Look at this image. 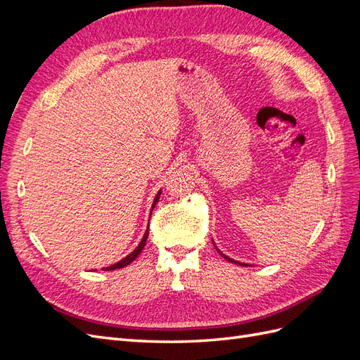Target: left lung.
Returning <instances> with one entry per match:
<instances>
[{"mask_svg":"<svg viewBox=\"0 0 360 360\" xmlns=\"http://www.w3.org/2000/svg\"><path fill=\"white\" fill-rule=\"evenodd\" d=\"M213 245H214V243H213ZM214 248H216V245H214ZM216 250H217V252H219V255H222V257H224V258H225L226 261H230V263H234V264H238V266H249V264L240 263V261H236V259H233V258H230V257H226V255H225V254H222V252H221V250H219V249H217V248H216Z\"/></svg>","mask_w":360,"mask_h":360,"instance_id":"left-lung-1","label":"left lung"}]
</instances>
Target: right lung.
I'll return each mask as SVG.
<instances>
[{
	"label": "right lung",
	"mask_w": 360,
	"mask_h": 360,
	"mask_svg": "<svg viewBox=\"0 0 360 360\" xmlns=\"http://www.w3.org/2000/svg\"><path fill=\"white\" fill-rule=\"evenodd\" d=\"M160 193H162V191H159L158 192V195L155 197V201H153V204H151V210H150V213L153 212V209H155V205L158 204V201H159V198H160ZM147 237H148V226H147V230H146V233H144V236H143V238H141V242H139V245L132 250V252H130L129 255H126L123 259H120L118 263H115V264H112V266H110V267H103V270L105 271H111V270H115V269H123V267H126V266H129L130 263H132V261L141 254V250L144 249V246H146V242H147Z\"/></svg>",
	"instance_id": "obj_1"
}]
</instances>
